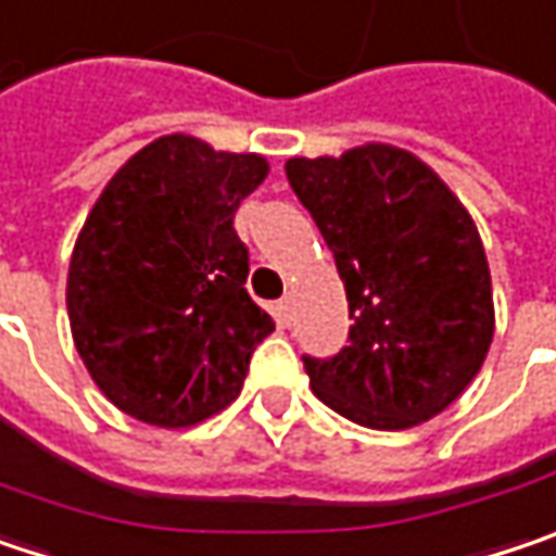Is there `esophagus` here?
Wrapping results in <instances>:
<instances>
[{"label": "esophagus", "mask_w": 556, "mask_h": 556, "mask_svg": "<svg viewBox=\"0 0 556 556\" xmlns=\"http://www.w3.org/2000/svg\"><path fill=\"white\" fill-rule=\"evenodd\" d=\"M275 313H278V323H281V326H291V323H294V300L281 298L275 303Z\"/></svg>", "instance_id": "34e87169"}]
</instances>
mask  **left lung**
<instances>
[{"label": "left lung", "mask_w": 556, "mask_h": 556, "mask_svg": "<svg viewBox=\"0 0 556 556\" xmlns=\"http://www.w3.org/2000/svg\"><path fill=\"white\" fill-rule=\"evenodd\" d=\"M291 189L336 256L351 344L303 357L319 402L374 430H408L450 408L494 341L481 233L417 154L367 141L341 157H291Z\"/></svg>", "instance_id": "1"}]
</instances>
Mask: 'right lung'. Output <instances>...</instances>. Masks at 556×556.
Masks as SVG:
<instances>
[{"label":"right lung","instance_id":"add662e5","mask_svg":"<svg viewBox=\"0 0 556 556\" xmlns=\"http://www.w3.org/2000/svg\"><path fill=\"white\" fill-rule=\"evenodd\" d=\"M268 177L262 154L161 136L103 186L75 240L65 306L98 389L151 427H192L243 389L275 332L247 294L233 212Z\"/></svg>","mask_w":556,"mask_h":556}]
</instances>
